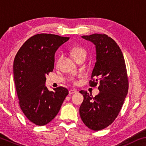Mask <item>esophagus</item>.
I'll return each mask as SVG.
<instances>
[{"instance_id": "1", "label": "esophagus", "mask_w": 146, "mask_h": 146, "mask_svg": "<svg viewBox=\"0 0 146 146\" xmlns=\"http://www.w3.org/2000/svg\"><path fill=\"white\" fill-rule=\"evenodd\" d=\"M77 92L76 91V90L75 89H71L69 91V94H74V93H76V92Z\"/></svg>"}]
</instances>
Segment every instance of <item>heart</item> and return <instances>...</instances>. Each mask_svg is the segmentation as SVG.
I'll return each mask as SVG.
<instances>
[{
    "instance_id": "obj_1",
    "label": "heart",
    "mask_w": 146,
    "mask_h": 146,
    "mask_svg": "<svg viewBox=\"0 0 146 146\" xmlns=\"http://www.w3.org/2000/svg\"><path fill=\"white\" fill-rule=\"evenodd\" d=\"M73 55L74 57H76L77 56H80V55H86V52L83 48L82 47H76L73 50Z\"/></svg>"
}]
</instances>
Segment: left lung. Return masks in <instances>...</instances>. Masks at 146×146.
<instances>
[{
    "label": "left lung",
    "instance_id": "obj_1",
    "mask_svg": "<svg viewBox=\"0 0 146 146\" xmlns=\"http://www.w3.org/2000/svg\"><path fill=\"white\" fill-rule=\"evenodd\" d=\"M82 38L96 47V60L90 86L99 85V94L92 97L80 91L84 101L79 112L89 129L99 131L112 124L117 117L128 94V80L124 56L116 42L106 34H94Z\"/></svg>",
    "mask_w": 146,
    "mask_h": 146
}]
</instances>
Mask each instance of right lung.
Returning <instances> with one entry per match:
<instances>
[{"label":"right lung","mask_w":146,"mask_h":146,"mask_svg":"<svg viewBox=\"0 0 146 146\" xmlns=\"http://www.w3.org/2000/svg\"><path fill=\"white\" fill-rule=\"evenodd\" d=\"M69 39L36 34L25 42L15 56L13 75L20 107L36 125L44 126L54 119L69 93L65 87L50 91L45 86L46 75L54 70L55 52Z\"/></svg>","instance_id":"1"}]
</instances>
